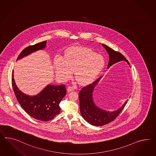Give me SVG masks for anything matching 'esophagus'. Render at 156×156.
<instances>
[{
    "label": "esophagus",
    "instance_id": "obj_1",
    "mask_svg": "<svg viewBox=\"0 0 156 156\" xmlns=\"http://www.w3.org/2000/svg\"><path fill=\"white\" fill-rule=\"evenodd\" d=\"M75 90V88H74L73 87H69L67 88V92H72Z\"/></svg>",
    "mask_w": 156,
    "mask_h": 156
}]
</instances>
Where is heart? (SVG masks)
Listing matches in <instances>:
<instances>
[{
	"label": "heart",
	"mask_w": 156,
	"mask_h": 156,
	"mask_svg": "<svg viewBox=\"0 0 156 156\" xmlns=\"http://www.w3.org/2000/svg\"><path fill=\"white\" fill-rule=\"evenodd\" d=\"M104 65L102 56L85 48L68 49L63 60L56 58L54 61L56 76L66 80L69 78L74 71L75 79L81 85L90 84L95 80Z\"/></svg>",
	"instance_id": "b5f03b06"
}]
</instances>
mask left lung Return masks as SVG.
<instances>
[{
    "instance_id": "8db88e82",
    "label": "left lung",
    "mask_w": 156,
    "mask_h": 156,
    "mask_svg": "<svg viewBox=\"0 0 156 156\" xmlns=\"http://www.w3.org/2000/svg\"><path fill=\"white\" fill-rule=\"evenodd\" d=\"M102 45L106 49L109 56L108 68H110L112 65L122 60L126 62L130 66L128 60L120 52L114 51L106 44ZM102 77V76L100 77L92 84L82 88L79 92V96L80 112L82 117L88 123L95 126H104L113 121L123 110L127 103V101H126L119 108L112 112L107 111L97 106L93 100V92L96 85Z\"/></svg>"
}]
</instances>
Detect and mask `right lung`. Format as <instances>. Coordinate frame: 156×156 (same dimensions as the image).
I'll return each mask as SVG.
<instances>
[{
  "label": "right lung",
  "instance_id": "obj_1",
  "mask_svg": "<svg viewBox=\"0 0 156 156\" xmlns=\"http://www.w3.org/2000/svg\"><path fill=\"white\" fill-rule=\"evenodd\" d=\"M46 42L45 41L25 48L17 57V61L33 52L43 50L46 47ZM12 83L15 94L21 106L33 118L48 121L53 119L60 112V102L66 95V89L64 85L49 84L37 94L30 96L21 92L17 87L13 78V71H12Z\"/></svg>",
  "mask_w": 156,
  "mask_h": 156
}]
</instances>
